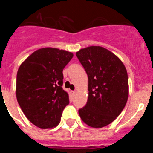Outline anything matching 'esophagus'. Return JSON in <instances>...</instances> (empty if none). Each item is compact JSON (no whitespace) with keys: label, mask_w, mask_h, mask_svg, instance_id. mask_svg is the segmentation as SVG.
<instances>
[{"label":"esophagus","mask_w":153,"mask_h":153,"mask_svg":"<svg viewBox=\"0 0 153 153\" xmlns=\"http://www.w3.org/2000/svg\"><path fill=\"white\" fill-rule=\"evenodd\" d=\"M76 90H73V91H71V93H72L73 95H74V94H75V93H76Z\"/></svg>","instance_id":"1"}]
</instances>
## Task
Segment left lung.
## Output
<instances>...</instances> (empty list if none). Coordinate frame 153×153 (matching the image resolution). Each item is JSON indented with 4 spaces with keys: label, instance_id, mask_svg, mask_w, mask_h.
I'll return each mask as SVG.
<instances>
[{
    "label": "left lung",
    "instance_id": "left-lung-1",
    "mask_svg": "<svg viewBox=\"0 0 153 153\" xmlns=\"http://www.w3.org/2000/svg\"><path fill=\"white\" fill-rule=\"evenodd\" d=\"M88 76L87 102L79 109L83 122L93 128L111 123L125 107L129 81L125 66L113 53L99 46L76 53Z\"/></svg>",
    "mask_w": 153,
    "mask_h": 153
}]
</instances>
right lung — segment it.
Instances as JSON below:
<instances>
[{
    "label": "right lung",
    "instance_id": "right-lung-1",
    "mask_svg": "<svg viewBox=\"0 0 153 153\" xmlns=\"http://www.w3.org/2000/svg\"><path fill=\"white\" fill-rule=\"evenodd\" d=\"M74 54L56 48L36 51L20 66L16 95L23 113L35 126L49 129L58 125L70 103L63 90V70Z\"/></svg>",
    "mask_w": 153,
    "mask_h": 153
}]
</instances>
